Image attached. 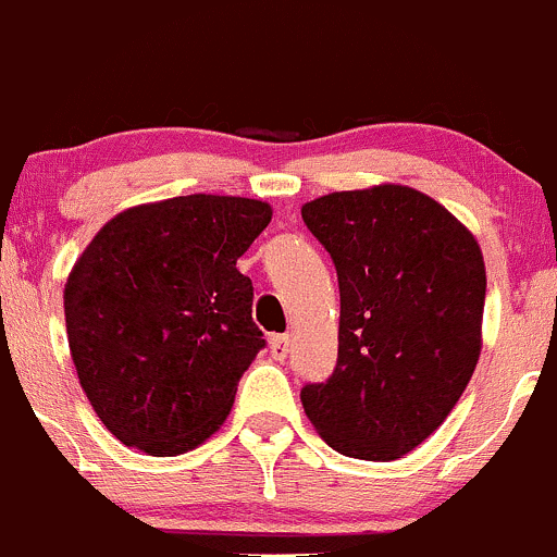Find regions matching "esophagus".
Returning <instances> with one entry per match:
<instances>
[{"label": "esophagus", "instance_id": "esophagus-1", "mask_svg": "<svg viewBox=\"0 0 557 557\" xmlns=\"http://www.w3.org/2000/svg\"><path fill=\"white\" fill-rule=\"evenodd\" d=\"M290 349V336L288 333H274L269 336V352H272L274 360H285Z\"/></svg>", "mask_w": 557, "mask_h": 557}]
</instances>
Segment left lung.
Returning <instances> with one entry per match:
<instances>
[{"label": "left lung", "mask_w": 557, "mask_h": 557, "mask_svg": "<svg viewBox=\"0 0 557 557\" xmlns=\"http://www.w3.org/2000/svg\"><path fill=\"white\" fill-rule=\"evenodd\" d=\"M301 219L331 253L342 296L336 368L304 386V411L338 454L400 459L446 421L478 366V239L400 184L333 191Z\"/></svg>", "instance_id": "8db88e82"}]
</instances>
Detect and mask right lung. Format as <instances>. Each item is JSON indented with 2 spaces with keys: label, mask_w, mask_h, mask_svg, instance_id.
I'll return each mask as SVG.
<instances>
[{
  "label": "right lung",
  "mask_w": 557,
  "mask_h": 557,
  "mask_svg": "<svg viewBox=\"0 0 557 557\" xmlns=\"http://www.w3.org/2000/svg\"><path fill=\"white\" fill-rule=\"evenodd\" d=\"M272 221L248 197L189 195L114 215L63 290L92 411L125 446L175 456L208 441L263 347L237 259Z\"/></svg>",
  "instance_id": "right-lung-1"
}]
</instances>
